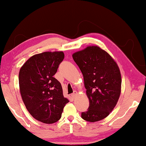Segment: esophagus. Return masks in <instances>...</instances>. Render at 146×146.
I'll list each match as a JSON object with an SVG mask.
<instances>
[{"mask_svg": "<svg viewBox=\"0 0 146 146\" xmlns=\"http://www.w3.org/2000/svg\"><path fill=\"white\" fill-rule=\"evenodd\" d=\"M77 95H78V92H77V91H74V93H73L72 94V95H71V96H72V97H73V98H75V97H76V96H77Z\"/></svg>", "mask_w": 146, "mask_h": 146, "instance_id": "34e87169", "label": "esophagus"}]
</instances>
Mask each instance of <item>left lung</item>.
<instances>
[{"mask_svg": "<svg viewBox=\"0 0 146 146\" xmlns=\"http://www.w3.org/2000/svg\"><path fill=\"white\" fill-rule=\"evenodd\" d=\"M73 59L83 76L89 100L82 118L89 122L106 118L117 104L121 90L119 68L106 51L96 46H87L75 52Z\"/></svg>", "mask_w": 146, "mask_h": 146, "instance_id": "obj_1", "label": "left lung"}]
</instances>
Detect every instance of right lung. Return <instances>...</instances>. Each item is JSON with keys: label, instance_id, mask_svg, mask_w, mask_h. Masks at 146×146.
<instances>
[{"label": "right lung", "instance_id": "obj_1", "mask_svg": "<svg viewBox=\"0 0 146 146\" xmlns=\"http://www.w3.org/2000/svg\"><path fill=\"white\" fill-rule=\"evenodd\" d=\"M62 51H46L29 58L20 68L19 90L29 113L40 122L59 121L66 104L61 84L53 76L64 59Z\"/></svg>", "mask_w": 146, "mask_h": 146}]
</instances>
